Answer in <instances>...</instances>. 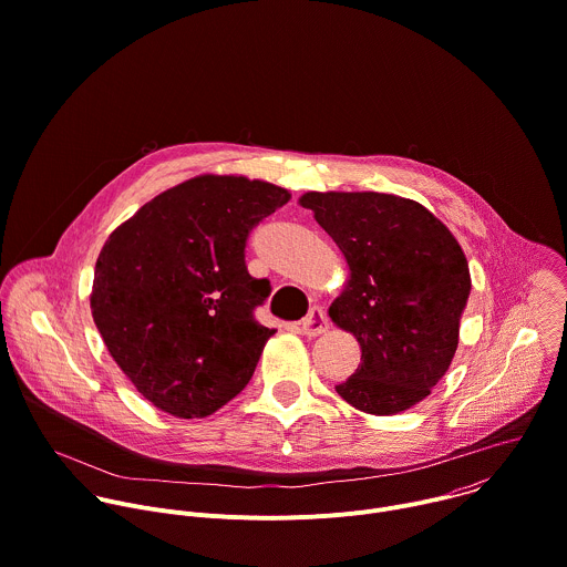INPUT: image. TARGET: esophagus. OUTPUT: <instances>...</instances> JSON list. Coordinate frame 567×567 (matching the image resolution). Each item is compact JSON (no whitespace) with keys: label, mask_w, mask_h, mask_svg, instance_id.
<instances>
[{"label":"esophagus","mask_w":567,"mask_h":567,"mask_svg":"<svg viewBox=\"0 0 567 567\" xmlns=\"http://www.w3.org/2000/svg\"><path fill=\"white\" fill-rule=\"evenodd\" d=\"M300 324V331L305 333V336H320V333H324L327 329H329V322H327V316H324V311L320 309V307H313V309H309V313L298 322Z\"/></svg>","instance_id":"obj_1"}]
</instances>
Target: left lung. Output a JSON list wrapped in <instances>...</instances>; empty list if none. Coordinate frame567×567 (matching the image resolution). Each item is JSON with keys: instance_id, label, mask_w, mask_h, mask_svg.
Returning <instances> with one entry per match:
<instances>
[{"instance_id": "obj_1", "label": "left lung", "mask_w": 567, "mask_h": 567, "mask_svg": "<svg viewBox=\"0 0 567 567\" xmlns=\"http://www.w3.org/2000/svg\"><path fill=\"white\" fill-rule=\"evenodd\" d=\"M342 251L349 280L329 318L360 342V364L336 392L392 416L430 396L458 347L472 280L452 231L423 205L390 194L309 192L300 198Z\"/></svg>"}]
</instances>
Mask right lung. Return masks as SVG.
<instances>
[{"instance_id":"obj_1","label":"right lung","mask_w":567,"mask_h":567,"mask_svg":"<svg viewBox=\"0 0 567 567\" xmlns=\"http://www.w3.org/2000/svg\"><path fill=\"white\" fill-rule=\"evenodd\" d=\"M287 188L245 175H198L146 203L104 243L91 313L135 390L177 419H205L251 381L276 329L254 311L271 285L251 278V229Z\"/></svg>"}]
</instances>
